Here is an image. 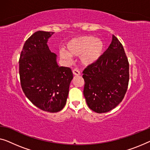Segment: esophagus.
I'll return each mask as SVG.
<instances>
[{
  "label": "esophagus",
  "instance_id": "obj_1",
  "mask_svg": "<svg viewBox=\"0 0 150 150\" xmlns=\"http://www.w3.org/2000/svg\"><path fill=\"white\" fill-rule=\"evenodd\" d=\"M73 75H75V76H79L80 75V72L77 69H74V70L73 71Z\"/></svg>",
  "mask_w": 150,
  "mask_h": 150
}]
</instances>
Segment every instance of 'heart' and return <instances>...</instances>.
<instances>
[{
  "label": "heart",
  "mask_w": 150,
  "mask_h": 150,
  "mask_svg": "<svg viewBox=\"0 0 150 150\" xmlns=\"http://www.w3.org/2000/svg\"><path fill=\"white\" fill-rule=\"evenodd\" d=\"M103 40L92 35H85L72 38L67 43L66 50L59 52V57L64 61L70 62L71 57H79L83 66L88 67L96 63L104 52Z\"/></svg>",
  "instance_id": "1"
}]
</instances>
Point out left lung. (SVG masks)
Listing matches in <instances>:
<instances>
[{
	"label": "left lung",
	"instance_id": "obj_1",
	"mask_svg": "<svg viewBox=\"0 0 150 150\" xmlns=\"http://www.w3.org/2000/svg\"><path fill=\"white\" fill-rule=\"evenodd\" d=\"M129 64L123 46L112 35L111 44L96 63L83 71V95L89 108L109 112L120 104L129 80Z\"/></svg>",
	"mask_w": 150,
	"mask_h": 150
}]
</instances>
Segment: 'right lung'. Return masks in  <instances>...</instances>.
Listing matches in <instances>:
<instances>
[{
	"mask_svg": "<svg viewBox=\"0 0 150 150\" xmlns=\"http://www.w3.org/2000/svg\"><path fill=\"white\" fill-rule=\"evenodd\" d=\"M54 32L38 31L26 40L19 59L21 88L26 97L41 110L57 112L65 106L73 76L60 67L57 56L47 44Z\"/></svg>",
	"mask_w": 150,
	"mask_h": 150,
	"instance_id": "obj_1",
	"label": "right lung"
}]
</instances>
